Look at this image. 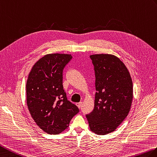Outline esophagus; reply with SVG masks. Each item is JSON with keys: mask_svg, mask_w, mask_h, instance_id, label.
<instances>
[{"mask_svg": "<svg viewBox=\"0 0 157 157\" xmlns=\"http://www.w3.org/2000/svg\"><path fill=\"white\" fill-rule=\"evenodd\" d=\"M76 105H77V107H78V108H81V106H82V102L76 103Z\"/></svg>", "mask_w": 157, "mask_h": 157, "instance_id": "34e87169", "label": "esophagus"}]
</instances>
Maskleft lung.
Segmentation results:
<instances>
[{"label": "left lung", "mask_w": 157, "mask_h": 157, "mask_svg": "<svg viewBox=\"0 0 157 157\" xmlns=\"http://www.w3.org/2000/svg\"><path fill=\"white\" fill-rule=\"evenodd\" d=\"M95 72L94 109L86 115L90 131L105 135L115 131L130 110L133 84L130 72L119 58L112 54L90 56Z\"/></svg>", "instance_id": "1"}]
</instances>
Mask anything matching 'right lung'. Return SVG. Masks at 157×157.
<instances>
[{"label": "right lung", "instance_id": "add662e5", "mask_svg": "<svg viewBox=\"0 0 157 157\" xmlns=\"http://www.w3.org/2000/svg\"><path fill=\"white\" fill-rule=\"evenodd\" d=\"M71 54H49L36 62L26 83L27 105L31 117L41 130L58 134L69 126L79 109L67 99L63 89V69Z\"/></svg>", "mask_w": 157, "mask_h": 157}]
</instances>
